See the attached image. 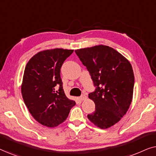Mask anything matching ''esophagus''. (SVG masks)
I'll list each match as a JSON object with an SVG mask.
<instances>
[{
    "instance_id": "esophagus-1",
    "label": "esophagus",
    "mask_w": 156,
    "mask_h": 156,
    "mask_svg": "<svg viewBox=\"0 0 156 156\" xmlns=\"http://www.w3.org/2000/svg\"><path fill=\"white\" fill-rule=\"evenodd\" d=\"M87 99V97L86 95H82L81 96V97H80V99L81 100V101H84V100H85V99Z\"/></svg>"
}]
</instances>
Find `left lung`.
<instances>
[{"label": "left lung", "instance_id": "1", "mask_svg": "<svg viewBox=\"0 0 156 156\" xmlns=\"http://www.w3.org/2000/svg\"><path fill=\"white\" fill-rule=\"evenodd\" d=\"M75 52L97 87L89 94L96 110L87 118L100 129L110 128L126 114L133 99L134 74L131 63L118 51L103 44Z\"/></svg>", "mask_w": 156, "mask_h": 156}]
</instances>
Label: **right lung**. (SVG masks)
<instances>
[{"label": "right lung", "instance_id": "1", "mask_svg": "<svg viewBox=\"0 0 156 156\" xmlns=\"http://www.w3.org/2000/svg\"><path fill=\"white\" fill-rule=\"evenodd\" d=\"M73 52L62 48L40 51L25 67L21 84L23 101L32 116L47 127L63 123L76 104L66 97L60 77L62 65Z\"/></svg>", "mask_w": 156, "mask_h": 156}]
</instances>
